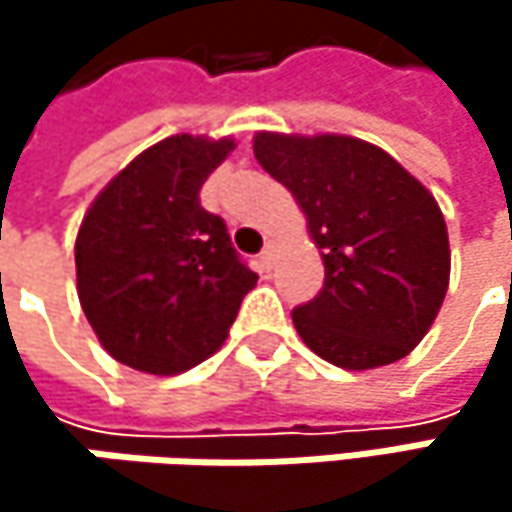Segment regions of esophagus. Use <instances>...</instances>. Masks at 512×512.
Listing matches in <instances>:
<instances>
[{
    "mask_svg": "<svg viewBox=\"0 0 512 512\" xmlns=\"http://www.w3.org/2000/svg\"><path fill=\"white\" fill-rule=\"evenodd\" d=\"M260 263H263L266 269H272V263H275V243H272V240L263 246V252H260Z\"/></svg>",
    "mask_w": 512,
    "mask_h": 512,
    "instance_id": "34e87169",
    "label": "esophagus"
}]
</instances>
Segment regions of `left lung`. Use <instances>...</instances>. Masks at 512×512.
<instances>
[{
	"label": "left lung",
	"mask_w": 512,
	"mask_h": 512,
	"mask_svg": "<svg viewBox=\"0 0 512 512\" xmlns=\"http://www.w3.org/2000/svg\"><path fill=\"white\" fill-rule=\"evenodd\" d=\"M255 156L284 183L323 255V290L293 311L308 350L347 370L409 356L451 278L436 198L397 159L353 136L257 133Z\"/></svg>",
	"instance_id": "8db88e82"
}]
</instances>
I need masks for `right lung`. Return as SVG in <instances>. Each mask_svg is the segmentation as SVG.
Masks as SVG:
<instances>
[{
  "label": "right lung",
  "instance_id": "right-lung-1",
  "mask_svg": "<svg viewBox=\"0 0 512 512\" xmlns=\"http://www.w3.org/2000/svg\"><path fill=\"white\" fill-rule=\"evenodd\" d=\"M234 139L168 136L88 207L76 234V290L103 350L156 376L183 373L228 338L257 275L231 246L201 186Z\"/></svg>",
  "mask_w": 512,
  "mask_h": 512
}]
</instances>
